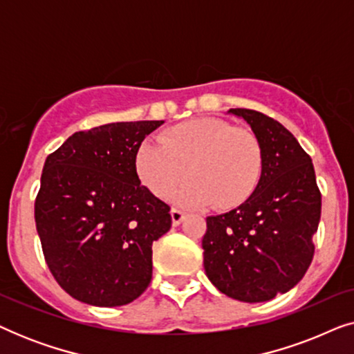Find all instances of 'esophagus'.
Segmentation results:
<instances>
[{
  "label": "esophagus",
  "instance_id": "obj_1",
  "mask_svg": "<svg viewBox=\"0 0 354 354\" xmlns=\"http://www.w3.org/2000/svg\"><path fill=\"white\" fill-rule=\"evenodd\" d=\"M171 216H172V224L174 225H178L183 219H185V214H183L180 209H177V207H172Z\"/></svg>",
  "mask_w": 354,
  "mask_h": 354
}]
</instances>
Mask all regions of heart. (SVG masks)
Returning <instances> with one entry per match:
<instances>
[{"instance_id":"b5f03b06","label":"heart","mask_w":354,"mask_h":354,"mask_svg":"<svg viewBox=\"0 0 354 354\" xmlns=\"http://www.w3.org/2000/svg\"><path fill=\"white\" fill-rule=\"evenodd\" d=\"M137 174L159 198L192 177L174 198L182 206L219 209L243 205L264 172V149L256 133L216 118H198L166 130L161 138L140 145Z\"/></svg>"}]
</instances>
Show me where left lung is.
Returning a JSON list of instances; mask_svg holds the SVG:
<instances>
[{
	"label": "left lung",
	"instance_id": "left-lung-1",
	"mask_svg": "<svg viewBox=\"0 0 354 354\" xmlns=\"http://www.w3.org/2000/svg\"><path fill=\"white\" fill-rule=\"evenodd\" d=\"M229 113L245 119L259 138L264 172L243 205L206 217L205 270L227 297L269 301L293 288L311 264L321 192L311 156L282 124L253 109Z\"/></svg>",
	"mask_w": 354,
	"mask_h": 354
}]
</instances>
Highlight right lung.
I'll return each instance as SVG.
<instances>
[{"instance_id":"1","label":"right lung","mask_w":354,"mask_h":354,"mask_svg":"<svg viewBox=\"0 0 354 354\" xmlns=\"http://www.w3.org/2000/svg\"><path fill=\"white\" fill-rule=\"evenodd\" d=\"M164 120L75 132L46 158L35 224L53 277L91 306H124L148 288L153 241L171 207L140 183L135 156Z\"/></svg>"}]
</instances>
